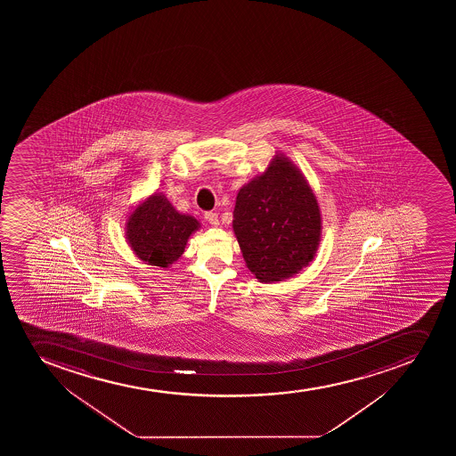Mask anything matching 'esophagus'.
Returning <instances> with one entry per match:
<instances>
[{"mask_svg":"<svg viewBox=\"0 0 456 456\" xmlns=\"http://www.w3.org/2000/svg\"><path fill=\"white\" fill-rule=\"evenodd\" d=\"M205 220H207L211 225L220 224V221H218V214H216V212H207V214H205Z\"/></svg>","mask_w":456,"mask_h":456,"instance_id":"34e87169","label":"esophagus"}]
</instances>
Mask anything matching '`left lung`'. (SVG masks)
<instances>
[{
  "label": "left lung",
  "instance_id": "obj_1",
  "mask_svg": "<svg viewBox=\"0 0 456 456\" xmlns=\"http://www.w3.org/2000/svg\"><path fill=\"white\" fill-rule=\"evenodd\" d=\"M232 225L245 265L265 284L289 280L309 266L322 233L309 181L278 151L262 174L240 187Z\"/></svg>",
  "mask_w": 456,
  "mask_h": 456
}]
</instances>
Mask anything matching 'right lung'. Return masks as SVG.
<instances>
[{"label": "right lung", "mask_w": 456, "mask_h": 456, "mask_svg": "<svg viewBox=\"0 0 456 456\" xmlns=\"http://www.w3.org/2000/svg\"><path fill=\"white\" fill-rule=\"evenodd\" d=\"M200 229L194 216L176 211L154 191L132 208L125 223L127 244L141 262L167 269L184 253L190 236Z\"/></svg>", "instance_id": "1"}]
</instances>
